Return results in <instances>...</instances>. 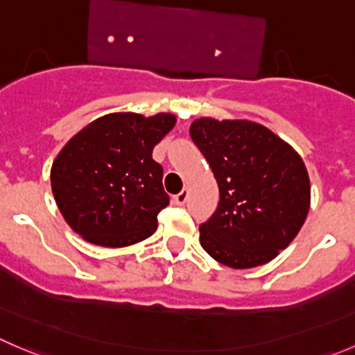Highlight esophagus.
Masks as SVG:
<instances>
[{
    "instance_id": "obj_1",
    "label": "esophagus",
    "mask_w": 355,
    "mask_h": 355,
    "mask_svg": "<svg viewBox=\"0 0 355 355\" xmlns=\"http://www.w3.org/2000/svg\"><path fill=\"white\" fill-rule=\"evenodd\" d=\"M187 200H188V190H187V188H184L183 191H180L178 195H174V202L178 205H184V204H187Z\"/></svg>"
}]
</instances>
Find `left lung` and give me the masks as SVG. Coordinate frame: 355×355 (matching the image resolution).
I'll use <instances>...</instances> for the list:
<instances>
[{"mask_svg":"<svg viewBox=\"0 0 355 355\" xmlns=\"http://www.w3.org/2000/svg\"><path fill=\"white\" fill-rule=\"evenodd\" d=\"M190 136L219 187L218 209L200 225L202 248L230 268L272 261L309 214L310 181L302 157L249 120L198 118Z\"/></svg>","mask_w":355,"mask_h":355,"instance_id":"8db88e82","label":"left lung"}]
</instances>
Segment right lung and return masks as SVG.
Returning a JSON list of instances; mask_svg holds the SVG:
<instances>
[{
	"label": "right lung",
	"instance_id": "1",
	"mask_svg": "<svg viewBox=\"0 0 355 355\" xmlns=\"http://www.w3.org/2000/svg\"><path fill=\"white\" fill-rule=\"evenodd\" d=\"M174 123L172 113H111L67 141L50 181L57 207L76 234L103 248H125L155 234L168 195L164 168L151 153Z\"/></svg>",
	"mask_w": 355,
	"mask_h": 355
}]
</instances>
